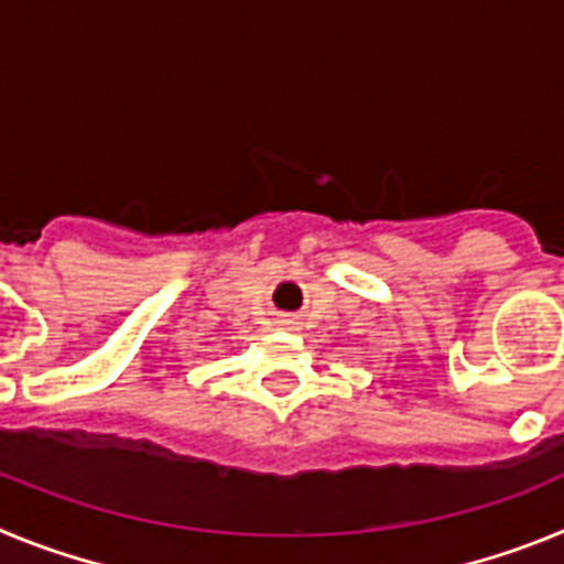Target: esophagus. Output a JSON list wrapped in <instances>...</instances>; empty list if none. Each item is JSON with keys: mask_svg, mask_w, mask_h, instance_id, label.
I'll return each instance as SVG.
<instances>
[{"mask_svg": "<svg viewBox=\"0 0 564 564\" xmlns=\"http://www.w3.org/2000/svg\"><path fill=\"white\" fill-rule=\"evenodd\" d=\"M282 325H288V322H282Z\"/></svg>", "mask_w": 564, "mask_h": 564, "instance_id": "1", "label": "esophagus"}]
</instances>
